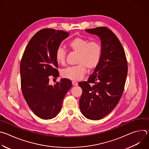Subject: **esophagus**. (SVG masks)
<instances>
[{"mask_svg":"<svg viewBox=\"0 0 149 149\" xmlns=\"http://www.w3.org/2000/svg\"><path fill=\"white\" fill-rule=\"evenodd\" d=\"M72 85H73V86H78V82H77V81H72Z\"/></svg>","mask_w":149,"mask_h":149,"instance_id":"esophagus-1","label":"esophagus"}]
</instances>
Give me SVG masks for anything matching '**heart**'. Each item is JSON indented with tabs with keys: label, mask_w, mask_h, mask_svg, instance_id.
I'll use <instances>...</instances> for the list:
<instances>
[{
	"label": "heart",
	"mask_w": 149,
	"mask_h": 149,
	"mask_svg": "<svg viewBox=\"0 0 149 149\" xmlns=\"http://www.w3.org/2000/svg\"><path fill=\"white\" fill-rule=\"evenodd\" d=\"M68 48L78 54L76 60L77 65L63 69L61 72L63 77L71 80L81 79L86 74L87 68L94 70L98 65L102 54L100 42L82 37H75L68 43ZM66 52L59 47L55 52V60L58 64L63 65L65 62Z\"/></svg>",
	"instance_id": "1"
}]
</instances>
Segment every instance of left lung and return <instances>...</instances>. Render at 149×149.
Segmentation results:
<instances>
[{
	"label": "left lung",
	"instance_id": "8db88e82",
	"mask_svg": "<svg viewBox=\"0 0 149 149\" xmlns=\"http://www.w3.org/2000/svg\"><path fill=\"white\" fill-rule=\"evenodd\" d=\"M100 37L102 54L98 66L87 81L79 82L82 114L97 120L110 113L123 94L127 75V62L123 47L116 35L106 27L86 30Z\"/></svg>",
	"mask_w": 149,
	"mask_h": 149
}]
</instances>
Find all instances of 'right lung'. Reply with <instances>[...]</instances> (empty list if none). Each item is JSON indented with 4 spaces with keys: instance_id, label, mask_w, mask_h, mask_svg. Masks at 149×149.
<instances>
[{
    "instance_id": "1",
    "label": "right lung",
    "mask_w": 149,
    "mask_h": 149,
    "mask_svg": "<svg viewBox=\"0 0 149 149\" xmlns=\"http://www.w3.org/2000/svg\"><path fill=\"white\" fill-rule=\"evenodd\" d=\"M69 32L44 29L36 33L28 44L20 61L21 89L28 105L42 119L55 117L63 98L72 87L67 78L61 79L54 86L49 84V76H59L55 52Z\"/></svg>"
}]
</instances>
